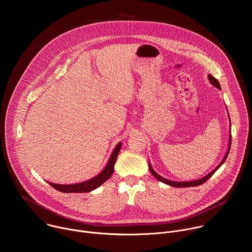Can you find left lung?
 <instances>
[{
	"mask_svg": "<svg viewBox=\"0 0 252 252\" xmlns=\"http://www.w3.org/2000/svg\"><path fill=\"white\" fill-rule=\"evenodd\" d=\"M208 79H209V81H210V83L214 86V87H217L218 89H220V83H219V81L215 79L214 77H212L211 75H209L208 76ZM230 147H231V132H229V145H228V150H227V152H226V155L224 156V158L222 159V161L218 165V167H215L211 172H209L207 175H205L204 177H202V178H200V179H197V181H192V182H183V183H177V182H172V181H168V179H165V178H163V177H161L160 175H158L155 170H154V168L152 167V165H151V163L149 162V167H150V170H151V172L153 173V175L156 177V178H158L159 182H162L163 184H166V185H168V186H171V187H174V188H189V187H196V186H200V185H202V184H204L207 179L209 178V177H211V175L217 171L220 166H221V164L225 161V159H226V158H227V156H228V154H229V150H230Z\"/></svg>",
	"mask_w": 252,
	"mask_h": 252,
	"instance_id": "8db88e82",
	"label": "left lung"
}]
</instances>
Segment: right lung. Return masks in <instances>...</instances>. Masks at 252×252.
<instances>
[{
  "instance_id": "add662e5",
  "label": "right lung",
  "mask_w": 252,
  "mask_h": 252,
  "mask_svg": "<svg viewBox=\"0 0 252 252\" xmlns=\"http://www.w3.org/2000/svg\"><path fill=\"white\" fill-rule=\"evenodd\" d=\"M121 147H122V143L120 142V143H118V146L114 150V152L109 159V162H107L104 169L98 175L90 179V181H87V182H84L81 184H76V185H57V184H52V183H48V184L51 185L55 189L62 191V192H89V191L95 189L96 188L101 186L104 182H106L107 179L112 176V174L114 172L115 163H116L118 155L121 151Z\"/></svg>"
}]
</instances>
